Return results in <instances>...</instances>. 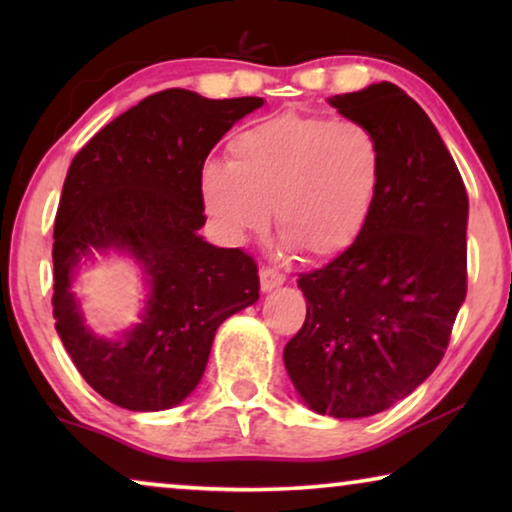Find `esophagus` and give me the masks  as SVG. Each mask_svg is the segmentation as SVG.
Wrapping results in <instances>:
<instances>
[{"mask_svg":"<svg viewBox=\"0 0 512 512\" xmlns=\"http://www.w3.org/2000/svg\"><path fill=\"white\" fill-rule=\"evenodd\" d=\"M284 275L275 268H261V289L263 291H272L277 289V286L284 284Z\"/></svg>","mask_w":512,"mask_h":512,"instance_id":"obj_1","label":"esophagus"}]
</instances>
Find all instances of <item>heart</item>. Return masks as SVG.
<instances>
[{
	"label": "heart",
	"mask_w": 512,
	"mask_h": 512,
	"mask_svg": "<svg viewBox=\"0 0 512 512\" xmlns=\"http://www.w3.org/2000/svg\"><path fill=\"white\" fill-rule=\"evenodd\" d=\"M384 153L370 125L284 111L228 142V163L200 172L209 216L230 240L275 230L307 258L352 247L373 214Z\"/></svg>",
	"instance_id": "1"
}]
</instances>
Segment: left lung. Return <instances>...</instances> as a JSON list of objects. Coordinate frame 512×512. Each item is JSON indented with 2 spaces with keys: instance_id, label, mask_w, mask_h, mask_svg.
Returning a JSON list of instances; mask_svg holds the SVG:
<instances>
[{
  "instance_id": "left-lung-1",
  "label": "left lung",
  "mask_w": 512,
  "mask_h": 512,
  "mask_svg": "<svg viewBox=\"0 0 512 512\" xmlns=\"http://www.w3.org/2000/svg\"><path fill=\"white\" fill-rule=\"evenodd\" d=\"M328 104L380 137L382 184L352 247L300 275L307 317L284 366L314 412L356 419L412 394L445 356L466 298L468 195L436 125L394 83Z\"/></svg>"
}]
</instances>
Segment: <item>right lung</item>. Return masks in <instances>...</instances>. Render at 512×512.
I'll return each instance as SVG.
<instances>
[{
  "label": "right lung",
  "mask_w": 512,
  "mask_h": 512,
  "mask_svg": "<svg viewBox=\"0 0 512 512\" xmlns=\"http://www.w3.org/2000/svg\"><path fill=\"white\" fill-rule=\"evenodd\" d=\"M261 97L207 100L167 88L114 118L69 165L53 228V317L90 387L125 410L179 405L198 387L230 314L258 300V265L202 240V165ZM125 250L150 279L143 324L97 339L73 298V268L93 250Z\"/></svg>",
  "instance_id": "obj_1"
}]
</instances>
